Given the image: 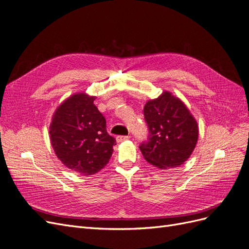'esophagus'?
<instances>
[{
	"instance_id": "34e87169",
	"label": "esophagus",
	"mask_w": 249,
	"mask_h": 249,
	"mask_svg": "<svg viewBox=\"0 0 249 249\" xmlns=\"http://www.w3.org/2000/svg\"><path fill=\"white\" fill-rule=\"evenodd\" d=\"M127 139H130V136H117L116 137L117 142H123V141L127 140Z\"/></svg>"
}]
</instances>
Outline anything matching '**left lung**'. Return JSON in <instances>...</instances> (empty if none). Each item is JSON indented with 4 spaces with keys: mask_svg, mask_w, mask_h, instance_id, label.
I'll return each instance as SVG.
<instances>
[{
    "mask_svg": "<svg viewBox=\"0 0 249 249\" xmlns=\"http://www.w3.org/2000/svg\"><path fill=\"white\" fill-rule=\"evenodd\" d=\"M143 114L148 135L139 148L144 159L161 169L182 165L198 139L196 120L183 102L165 91L145 104Z\"/></svg>",
    "mask_w": 249,
    "mask_h": 249,
    "instance_id": "8db88e82",
    "label": "left lung"
}]
</instances>
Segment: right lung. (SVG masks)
Listing matches in <instances>:
<instances>
[{
	"mask_svg": "<svg viewBox=\"0 0 249 249\" xmlns=\"http://www.w3.org/2000/svg\"><path fill=\"white\" fill-rule=\"evenodd\" d=\"M94 96L77 93L56 110L50 125L51 144L66 167L91 176L108 164L116 144Z\"/></svg>",
	"mask_w": 249,
	"mask_h": 249,
	"instance_id": "add662e5",
	"label": "right lung"
}]
</instances>
